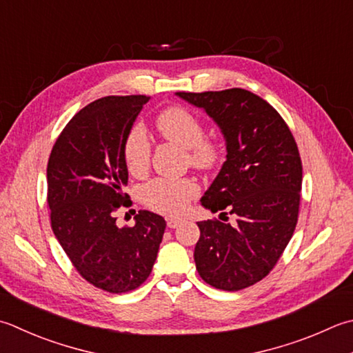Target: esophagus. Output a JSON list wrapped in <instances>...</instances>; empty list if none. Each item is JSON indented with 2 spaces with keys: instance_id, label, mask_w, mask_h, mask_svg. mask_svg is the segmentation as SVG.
Instances as JSON below:
<instances>
[{
  "instance_id": "obj_1",
  "label": "esophagus",
  "mask_w": 353,
  "mask_h": 353,
  "mask_svg": "<svg viewBox=\"0 0 353 353\" xmlns=\"http://www.w3.org/2000/svg\"><path fill=\"white\" fill-rule=\"evenodd\" d=\"M181 222H182V220L170 217V219H167V226H168V228H177V226H179V223H181Z\"/></svg>"
}]
</instances>
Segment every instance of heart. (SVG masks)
<instances>
[{
	"label": "heart",
	"mask_w": 353,
	"mask_h": 353,
	"mask_svg": "<svg viewBox=\"0 0 353 353\" xmlns=\"http://www.w3.org/2000/svg\"><path fill=\"white\" fill-rule=\"evenodd\" d=\"M156 128L165 139L186 150L191 167L211 171L223 157L222 145L205 137V125L199 117L183 107H168L157 116ZM150 141L141 125L128 131L123 143V157L133 176H142L150 165ZM199 188L191 179L157 177L142 188V202L150 210L165 216H181L188 208Z\"/></svg>",
	"instance_id": "1"
}]
</instances>
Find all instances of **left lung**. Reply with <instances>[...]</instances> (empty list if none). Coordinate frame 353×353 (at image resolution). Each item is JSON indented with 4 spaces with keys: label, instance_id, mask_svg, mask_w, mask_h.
<instances>
[{
    "label": "left lung",
    "instance_id": "8db88e82",
    "mask_svg": "<svg viewBox=\"0 0 353 353\" xmlns=\"http://www.w3.org/2000/svg\"><path fill=\"white\" fill-rule=\"evenodd\" d=\"M176 94L202 108L225 137L226 161L202 206L237 216L234 226L197 222V272L214 288L240 291L272 271L292 237L303 179L299 148L277 110L248 90Z\"/></svg>",
    "mask_w": 353,
    "mask_h": 353
}]
</instances>
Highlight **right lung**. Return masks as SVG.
Wrapping results in <instances>:
<instances>
[{
  "label": "right lung",
  "instance_id": "1",
  "mask_svg": "<svg viewBox=\"0 0 353 353\" xmlns=\"http://www.w3.org/2000/svg\"><path fill=\"white\" fill-rule=\"evenodd\" d=\"M150 96H105L76 113L53 145L47 165L52 230L82 277L112 294L148 279L165 220L139 211L134 226L117 228L128 182L123 143Z\"/></svg>",
  "mask_w": 353,
  "mask_h": 353
}]
</instances>
